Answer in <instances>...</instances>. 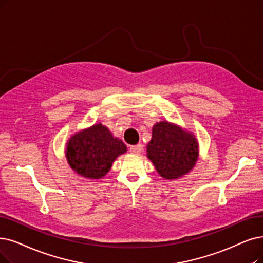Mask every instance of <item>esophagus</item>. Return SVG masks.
Here are the masks:
<instances>
[{
  "label": "esophagus",
  "mask_w": 263,
  "mask_h": 263,
  "mask_svg": "<svg viewBox=\"0 0 263 263\" xmlns=\"http://www.w3.org/2000/svg\"><path fill=\"white\" fill-rule=\"evenodd\" d=\"M129 151L133 154H140L142 151V145L141 144H136V145H130Z\"/></svg>",
  "instance_id": "obj_1"
}]
</instances>
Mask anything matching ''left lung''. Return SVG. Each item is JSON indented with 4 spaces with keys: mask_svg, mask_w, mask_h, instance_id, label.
<instances>
[{
    "mask_svg": "<svg viewBox=\"0 0 263 263\" xmlns=\"http://www.w3.org/2000/svg\"><path fill=\"white\" fill-rule=\"evenodd\" d=\"M146 156L165 179H178L190 172L198 159V142L194 135L180 126L161 121L152 128Z\"/></svg>",
    "mask_w": 263,
    "mask_h": 263,
    "instance_id": "1",
    "label": "left lung"
}]
</instances>
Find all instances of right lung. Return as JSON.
<instances>
[{"label": "right lung", "mask_w": 263, "mask_h": 263, "mask_svg": "<svg viewBox=\"0 0 263 263\" xmlns=\"http://www.w3.org/2000/svg\"><path fill=\"white\" fill-rule=\"evenodd\" d=\"M126 151L124 142L114 138L109 128L99 123L72 136L67 142L66 157L80 176L100 179L108 174L117 157Z\"/></svg>", "instance_id": "obj_1"}]
</instances>
